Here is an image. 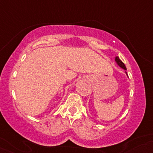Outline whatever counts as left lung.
Listing matches in <instances>:
<instances>
[{"label": "left lung", "mask_w": 153, "mask_h": 153, "mask_svg": "<svg viewBox=\"0 0 153 153\" xmlns=\"http://www.w3.org/2000/svg\"><path fill=\"white\" fill-rule=\"evenodd\" d=\"M115 61H116L117 64H118V65L119 66V67H121V68H123V69L126 70V67H125L124 64L121 61V60L119 59V58H118V57H116V58H115Z\"/></svg>", "instance_id": "8db88e82"}]
</instances>
